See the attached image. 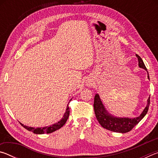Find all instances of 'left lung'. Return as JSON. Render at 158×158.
Here are the masks:
<instances>
[{
	"instance_id": "8db88e82",
	"label": "left lung",
	"mask_w": 158,
	"mask_h": 158,
	"mask_svg": "<svg viewBox=\"0 0 158 158\" xmlns=\"http://www.w3.org/2000/svg\"><path fill=\"white\" fill-rule=\"evenodd\" d=\"M138 58L139 66L140 68L145 69L147 70L145 65L143 62L142 59L139 55H136ZM148 78L149 79V75L148 73ZM150 105V97L148 99V104L144 109L142 113L139 116L134 118H116L112 116L108 112L105 110V106H104L98 94H96L94 98V104H93V107H94L95 114L96 118L101 125V126L109 130L112 132H121V133H126L130 132V130L133 129V127L137 125L143 118L146 116L148 112Z\"/></svg>"
}]
</instances>
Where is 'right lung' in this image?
Returning <instances> with one entry per match:
<instances>
[{
    "label": "right lung",
    "instance_id": "right-lung-1",
    "mask_svg": "<svg viewBox=\"0 0 158 158\" xmlns=\"http://www.w3.org/2000/svg\"><path fill=\"white\" fill-rule=\"evenodd\" d=\"M69 115V105L67 106V109L65 114H64L63 118L60 120V121H58L56 123L53 124L52 125H50V126L48 127H37V128H35V127H28L26 126V125H23V124L20 123L23 127L26 128V130H28V131H31V132H33L35 134H44V133H52L54 131L57 130L58 129H60L61 127H63L64 125L68 120V117Z\"/></svg>",
    "mask_w": 158,
    "mask_h": 158
}]
</instances>
